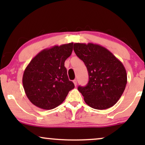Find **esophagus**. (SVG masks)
<instances>
[{"label": "esophagus", "mask_w": 145, "mask_h": 145, "mask_svg": "<svg viewBox=\"0 0 145 145\" xmlns=\"http://www.w3.org/2000/svg\"><path fill=\"white\" fill-rule=\"evenodd\" d=\"M73 83H74V86H76V85H77V80H73Z\"/></svg>", "instance_id": "obj_1"}]
</instances>
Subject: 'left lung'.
I'll list each match as a JSON object with an SVG mask.
<instances>
[{
    "label": "left lung",
    "mask_w": 145,
    "mask_h": 145,
    "mask_svg": "<svg viewBox=\"0 0 145 145\" xmlns=\"http://www.w3.org/2000/svg\"><path fill=\"white\" fill-rule=\"evenodd\" d=\"M74 51L84 63L88 72V84L78 87L86 104L96 110H106L114 106L127 82L123 63L100 45L76 43Z\"/></svg>",
    "instance_id": "1"
}]
</instances>
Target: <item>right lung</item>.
Here are the masks:
<instances>
[{
  "label": "right lung",
  "mask_w": 145,
  "mask_h": 145,
  "mask_svg": "<svg viewBox=\"0 0 145 145\" xmlns=\"http://www.w3.org/2000/svg\"><path fill=\"white\" fill-rule=\"evenodd\" d=\"M73 43L43 49L24 72L22 83L27 98L35 106L52 110L62 104L74 88L69 80L65 61L72 51Z\"/></svg>",
  "instance_id": "1"
}]
</instances>
